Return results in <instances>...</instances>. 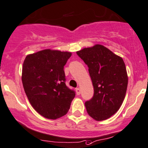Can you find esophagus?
I'll use <instances>...</instances> for the list:
<instances>
[{
    "mask_svg": "<svg viewBox=\"0 0 148 148\" xmlns=\"http://www.w3.org/2000/svg\"><path fill=\"white\" fill-rule=\"evenodd\" d=\"M80 92H81V90H80V89L79 88V87L76 88V92H77V95H79L80 94Z\"/></svg>",
    "mask_w": 148,
    "mask_h": 148,
    "instance_id": "1",
    "label": "esophagus"
}]
</instances>
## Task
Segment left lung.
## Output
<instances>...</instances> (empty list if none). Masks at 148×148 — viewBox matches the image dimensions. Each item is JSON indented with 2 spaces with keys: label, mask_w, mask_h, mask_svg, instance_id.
<instances>
[{
  "label": "left lung",
  "mask_w": 148,
  "mask_h": 148,
  "mask_svg": "<svg viewBox=\"0 0 148 148\" xmlns=\"http://www.w3.org/2000/svg\"><path fill=\"white\" fill-rule=\"evenodd\" d=\"M77 54L88 66L94 87L92 98L85 102L89 115L103 121L115 114L126 95L128 76L122 58L102 45L85 48Z\"/></svg>",
  "instance_id": "8db88e82"
}]
</instances>
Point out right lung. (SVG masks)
Instances as JSON below:
<instances>
[{
	"label": "right lung",
	"mask_w": 148,
	"mask_h": 148,
	"mask_svg": "<svg viewBox=\"0 0 148 148\" xmlns=\"http://www.w3.org/2000/svg\"><path fill=\"white\" fill-rule=\"evenodd\" d=\"M71 53L45 49L27 56L23 64L24 92L34 110L45 118L66 115L75 92L66 85L64 66Z\"/></svg>",
	"instance_id": "right-lung-1"
}]
</instances>
